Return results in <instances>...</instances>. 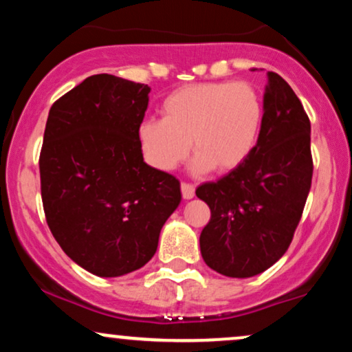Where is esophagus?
Listing matches in <instances>:
<instances>
[{
	"instance_id": "1",
	"label": "esophagus",
	"mask_w": 352,
	"mask_h": 352,
	"mask_svg": "<svg viewBox=\"0 0 352 352\" xmlns=\"http://www.w3.org/2000/svg\"><path fill=\"white\" fill-rule=\"evenodd\" d=\"M180 188H182V197H184L185 200H190V199H193V197H195V187H193V185L182 184Z\"/></svg>"
}]
</instances>
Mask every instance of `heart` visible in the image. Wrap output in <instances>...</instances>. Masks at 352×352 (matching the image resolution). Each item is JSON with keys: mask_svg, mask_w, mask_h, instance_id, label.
<instances>
[{"mask_svg": "<svg viewBox=\"0 0 352 352\" xmlns=\"http://www.w3.org/2000/svg\"><path fill=\"white\" fill-rule=\"evenodd\" d=\"M162 119H145L137 137L145 160L168 172L197 152L195 172L213 167L230 172L253 152L263 125V100L246 82H199L170 92L164 99Z\"/></svg>", "mask_w": 352, "mask_h": 352, "instance_id": "b5f03b06", "label": "heart"}]
</instances>
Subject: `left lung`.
Segmentation results:
<instances>
[{
    "instance_id": "obj_1",
    "label": "left lung",
    "mask_w": 352,
    "mask_h": 352,
    "mask_svg": "<svg viewBox=\"0 0 352 352\" xmlns=\"http://www.w3.org/2000/svg\"><path fill=\"white\" fill-rule=\"evenodd\" d=\"M266 76L263 125L253 152L195 192L212 212L200 233L201 256L230 278L263 273L285 254L313 179L308 116L281 76Z\"/></svg>"
}]
</instances>
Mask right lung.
<instances>
[{"mask_svg": "<svg viewBox=\"0 0 352 352\" xmlns=\"http://www.w3.org/2000/svg\"><path fill=\"white\" fill-rule=\"evenodd\" d=\"M147 84L96 74L52 104L39 155L52 236L80 268L116 278L155 254L180 182L144 162L137 129Z\"/></svg>", "mask_w": 352, "mask_h": 352, "instance_id": "right-lung-1", "label": "right lung"}]
</instances>
